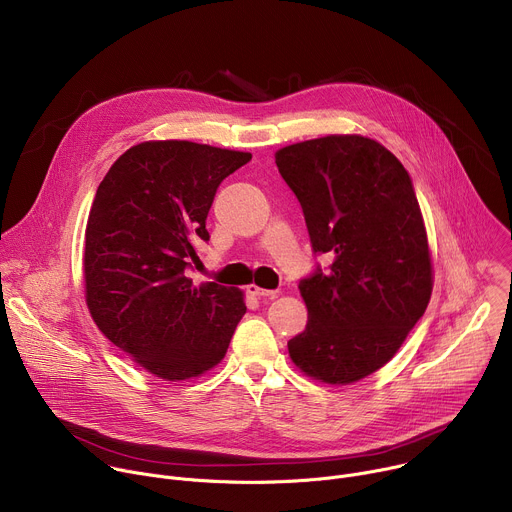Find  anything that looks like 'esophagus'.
<instances>
[{"instance_id": "1", "label": "esophagus", "mask_w": 512, "mask_h": 512, "mask_svg": "<svg viewBox=\"0 0 512 512\" xmlns=\"http://www.w3.org/2000/svg\"><path fill=\"white\" fill-rule=\"evenodd\" d=\"M249 294L255 296V298H261V300H273V298H277L279 291L277 289H263V287H257V285H249Z\"/></svg>"}]
</instances>
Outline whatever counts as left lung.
Returning a JSON list of instances; mask_svg holds the SVG:
<instances>
[{"label": "left lung", "mask_w": 512, "mask_h": 512, "mask_svg": "<svg viewBox=\"0 0 512 512\" xmlns=\"http://www.w3.org/2000/svg\"><path fill=\"white\" fill-rule=\"evenodd\" d=\"M302 204L316 267L300 281L308 326L287 342L298 367L346 385L379 371L431 298L427 235L413 182L375 139L328 135L275 154Z\"/></svg>", "instance_id": "8db88e82"}]
</instances>
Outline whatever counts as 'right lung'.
Masks as SVG:
<instances>
[{
	"label": "right lung",
	"mask_w": 512,
	"mask_h": 512,
	"mask_svg": "<svg viewBox=\"0 0 512 512\" xmlns=\"http://www.w3.org/2000/svg\"><path fill=\"white\" fill-rule=\"evenodd\" d=\"M251 154L192 141L133 145L97 188L85 233L87 306L99 330L166 381L223 360L247 306L239 289L188 269L208 243L216 188Z\"/></svg>",
	"instance_id": "add662e5"
}]
</instances>
